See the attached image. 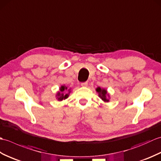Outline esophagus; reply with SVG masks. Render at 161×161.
Segmentation results:
<instances>
[{
	"mask_svg": "<svg viewBox=\"0 0 161 161\" xmlns=\"http://www.w3.org/2000/svg\"><path fill=\"white\" fill-rule=\"evenodd\" d=\"M81 86H82V87H86L87 86H88V83L86 82H82V83H81Z\"/></svg>",
	"mask_w": 161,
	"mask_h": 161,
	"instance_id": "esophagus-1",
	"label": "esophagus"
}]
</instances>
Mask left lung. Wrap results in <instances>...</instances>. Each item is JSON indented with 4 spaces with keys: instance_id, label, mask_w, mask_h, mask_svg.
Returning a JSON list of instances; mask_svg holds the SVG:
<instances>
[{
    "instance_id": "obj_1",
    "label": "left lung",
    "mask_w": 161,
    "mask_h": 161,
    "mask_svg": "<svg viewBox=\"0 0 161 161\" xmlns=\"http://www.w3.org/2000/svg\"><path fill=\"white\" fill-rule=\"evenodd\" d=\"M96 91L98 93V96L100 97L102 101L104 102H108L109 99H110V96H109V94L108 93L107 91L103 88L97 87L96 88Z\"/></svg>"
}]
</instances>
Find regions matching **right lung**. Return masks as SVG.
I'll list each match as a JSON object with an SVG mask.
<instances>
[{
	"label": "right lung",
	"mask_w": 161,
	"mask_h": 161,
	"mask_svg": "<svg viewBox=\"0 0 161 161\" xmlns=\"http://www.w3.org/2000/svg\"><path fill=\"white\" fill-rule=\"evenodd\" d=\"M70 92V88L68 89V87H66L65 85H62L59 88V91H58L56 94V98L57 99L58 101H62L63 100H66L69 96Z\"/></svg>",
	"instance_id": "right-lung-1"
}]
</instances>
